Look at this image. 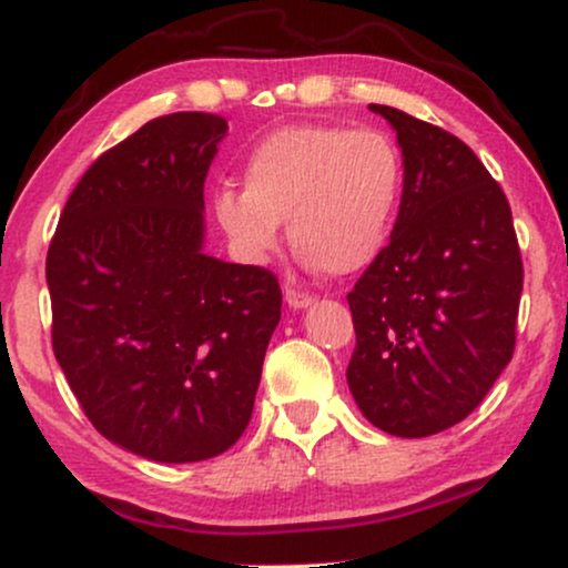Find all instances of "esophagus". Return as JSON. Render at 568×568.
I'll list each match as a JSON object with an SVG mask.
<instances>
[{"label":"esophagus","mask_w":568,"mask_h":568,"mask_svg":"<svg viewBox=\"0 0 568 568\" xmlns=\"http://www.w3.org/2000/svg\"><path fill=\"white\" fill-rule=\"evenodd\" d=\"M284 297H286V302H290V307H294V311L313 305V302H315L313 294H307V292H302V290H294V286H290V290L284 292Z\"/></svg>","instance_id":"obj_1"}]
</instances>
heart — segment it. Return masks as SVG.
<instances>
[{
	"label": "heart",
	"mask_w": 568,
	"mask_h": 568,
	"mask_svg": "<svg viewBox=\"0 0 568 568\" xmlns=\"http://www.w3.org/2000/svg\"><path fill=\"white\" fill-rule=\"evenodd\" d=\"M399 143L378 128L286 124L242 161V187L213 197L221 230L237 253L261 263L290 240L307 266L349 276L371 266L392 237L404 195Z\"/></svg>",
	"instance_id": "b5f03b06"
}]
</instances>
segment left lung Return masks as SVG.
<instances>
[{"label": "left lung", "instance_id": "obj_1", "mask_svg": "<svg viewBox=\"0 0 568 568\" xmlns=\"http://www.w3.org/2000/svg\"><path fill=\"white\" fill-rule=\"evenodd\" d=\"M371 109L392 122L407 172L392 240L347 294V381L375 428L425 438L462 423L511 363L525 268L509 201L475 151Z\"/></svg>", "mask_w": 568, "mask_h": 568}]
</instances>
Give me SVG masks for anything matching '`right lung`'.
I'll list each match as a JSON object with an SVG mask.
<instances>
[{
  "mask_svg": "<svg viewBox=\"0 0 568 568\" xmlns=\"http://www.w3.org/2000/svg\"><path fill=\"white\" fill-rule=\"evenodd\" d=\"M226 120L176 112L101 153L47 255L51 347L101 436L153 462L224 454L253 415L282 286L203 253Z\"/></svg>",
  "mask_w": 568,
  "mask_h": 568,
  "instance_id": "right-lung-1",
  "label": "right lung"
}]
</instances>
